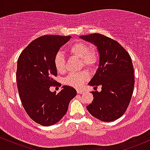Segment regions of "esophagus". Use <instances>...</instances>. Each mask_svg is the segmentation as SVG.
<instances>
[{"label":"esophagus","mask_w":150,"mask_h":150,"mask_svg":"<svg viewBox=\"0 0 150 150\" xmlns=\"http://www.w3.org/2000/svg\"><path fill=\"white\" fill-rule=\"evenodd\" d=\"M77 93H79V94H81V93H83V91L82 90H81V89H77Z\"/></svg>","instance_id":"34e87169"}]
</instances>
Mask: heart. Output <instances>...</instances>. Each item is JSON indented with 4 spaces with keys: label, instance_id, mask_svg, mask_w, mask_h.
I'll return each instance as SVG.
<instances>
[{
    "label": "heart",
    "instance_id": "obj_1",
    "mask_svg": "<svg viewBox=\"0 0 150 150\" xmlns=\"http://www.w3.org/2000/svg\"><path fill=\"white\" fill-rule=\"evenodd\" d=\"M68 52L72 56L80 59L82 64L88 68H93L98 62V54L93 49H89L88 45L81 42H76L69 47ZM54 65L59 73H64L66 70L65 59L61 52L55 54ZM89 75L85 71L79 73L70 74L65 79L67 85L74 88H80L88 79Z\"/></svg>",
    "mask_w": 150,
    "mask_h": 150
}]
</instances>
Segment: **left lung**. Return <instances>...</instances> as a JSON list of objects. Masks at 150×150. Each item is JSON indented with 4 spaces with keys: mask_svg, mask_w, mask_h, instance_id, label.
<instances>
[{
    "mask_svg": "<svg viewBox=\"0 0 150 150\" xmlns=\"http://www.w3.org/2000/svg\"><path fill=\"white\" fill-rule=\"evenodd\" d=\"M80 38L93 44L99 53V65L88 85L101 86L91 91L92 103L86 107L91 115L104 122L114 121L125 113L134 85V69L127 52L115 40L101 34L82 35Z\"/></svg>",
    "mask_w": 150,
    "mask_h": 150,
    "instance_id": "left-lung-1",
    "label": "left lung"
}]
</instances>
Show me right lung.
Segmentation results:
<instances>
[{
  "label": "right lung",
  "instance_id": "1",
  "mask_svg": "<svg viewBox=\"0 0 150 150\" xmlns=\"http://www.w3.org/2000/svg\"><path fill=\"white\" fill-rule=\"evenodd\" d=\"M71 36L44 35L22 52L17 64V86L23 106L30 118L43 126L59 122L76 95L73 87L64 86L59 93L50 91L56 84L54 58Z\"/></svg>",
  "mask_w": 150,
  "mask_h": 150
}]
</instances>
